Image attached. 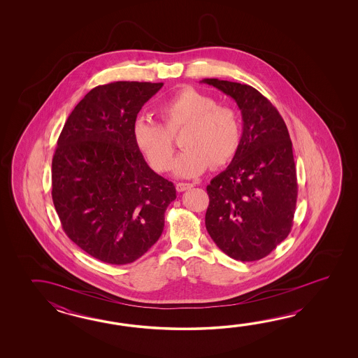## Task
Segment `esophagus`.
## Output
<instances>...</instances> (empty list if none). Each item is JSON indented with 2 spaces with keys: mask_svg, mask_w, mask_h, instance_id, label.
Masks as SVG:
<instances>
[{
  "mask_svg": "<svg viewBox=\"0 0 358 358\" xmlns=\"http://www.w3.org/2000/svg\"><path fill=\"white\" fill-rule=\"evenodd\" d=\"M193 187V184H190V182H178L176 184V190L178 192H184V190L190 189Z\"/></svg>",
  "mask_w": 358,
  "mask_h": 358,
  "instance_id": "34e87169",
  "label": "esophagus"
}]
</instances>
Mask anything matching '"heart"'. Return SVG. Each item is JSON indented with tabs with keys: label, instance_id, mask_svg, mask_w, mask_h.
I'll return each mask as SVG.
<instances>
[{
	"label": "heart",
	"instance_id": "b5f03b06",
	"mask_svg": "<svg viewBox=\"0 0 358 358\" xmlns=\"http://www.w3.org/2000/svg\"><path fill=\"white\" fill-rule=\"evenodd\" d=\"M159 122L139 117L133 124V139L138 151L157 173L173 166V136L184 129L182 152L174 164L180 178L201 176L211 165L225 166L234 159L242 137L239 116L231 107L192 87H184L164 99L157 107Z\"/></svg>",
	"mask_w": 358,
	"mask_h": 358
}]
</instances>
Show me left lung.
<instances>
[{
	"label": "left lung",
	"mask_w": 358,
	"mask_h": 358,
	"mask_svg": "<svg viewBox=\"0 0 358 358\" xmlns=\"http://www.w3.org/2000/svg\"><path fill=\"white\" fill-rule=\"evenodd\" d=\"M234 99L242 113L239 150L207 185L206 229L231 259L266 257L288 236L297 203L293 148L282 115L247 84L203 79Z\"/></svg>",
	"instance_id": "8db88e82"
}]
</instances>
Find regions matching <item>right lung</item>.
<instances>
[{"mask_svg":"<svg viewBox=\"0 0 358 358\" xmlns=\"http://www.w3.org/2000/svg\"><path fill=\"white\" fill-rule=\"evenodd\" d=\"M164 83L114 82L69 115L52 159V201L65 234L92 257L125 265L159 241L174 184L147 165L133 139L142 106Z\"/></svg>","mask_w":358,"mask_h":358,"instance_id":"1","label":"right lung"}]
</instances>
